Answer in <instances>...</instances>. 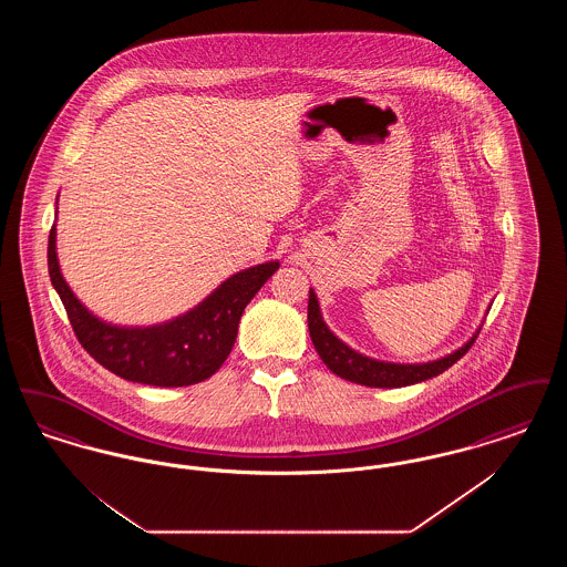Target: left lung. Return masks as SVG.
<instances>
[{
  "label": "left lung",
  "mask_w": 567,
  "mask_h": 567,
  "mask_svg": "<svg viewBox=\"0 0 567 567\" xmlns=\"http://www.w3.org/2000/svg\"><path fill=\"white\" fill-rule=\"evenodd\" d=\"M481 327L483 324L476 327V331L472 333V338L467 342H463L458 349L440 357V359L425 361V363H395V361L374 359V357H368L363 352L351 349L324 323L319 297L315 293V289H310V299H308V329H310L312 344L319 352V357L323 359L324 365L336 377L351 380L357 384H365V386H378V389L408 386V384H416V382L442 374L472 349L474 340L481 333Z\"/></svg>",
  "instance_id": "8db88e82"
}]
</instances>
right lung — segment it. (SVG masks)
I'll return each mask as SVG.
<instances>
[{"mask_svg":"<svg viewBox=\"0 0 567 567\" xmlns=\"http://www.w3.org/2000/svg\"><path fill=\"white\" fill-rule=\"evenodd\" d=\"M280 268L266 261L231 274L187 312L155 324L109 323L93 315L56 257V223L49 236V274L86 352L116 377L153 386H189L213 377L238 338L244 308Z\"/></svg>","mask_w":567,"mask_h":567,"instance_id":"add662e5","label":"right lung"}]
</instances>
